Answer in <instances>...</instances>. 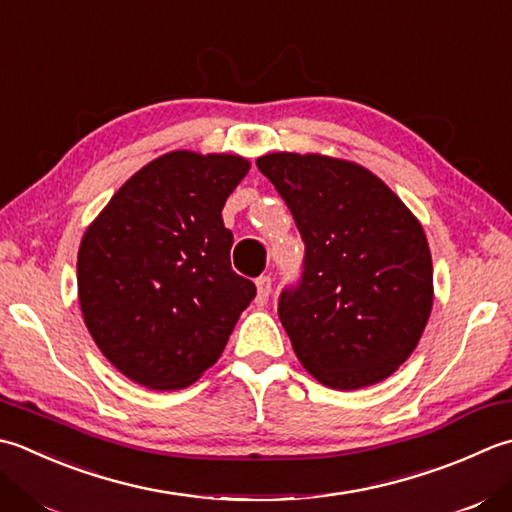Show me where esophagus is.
Instances as JSON below:
<instances>
[{
    "label": "esophagus",
    "instance_id": "34e87169",
    "mask_svg": "<svg viewBox=\"0 0 512 512\" xmlns=\"http://www.w3.org/2000/svg\"><path fill=\"white\" fill-rule=\"evenodd\" d=\"M257 297H255V302L259 304V306H264L266 302H268V297H270V290H273V284H270V277H266V275H262V277H257Z\"/></svg>",
    "mask_w": 512,
    "mask_h": 512
}]
</instances>
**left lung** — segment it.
Returning <instances> with one entry per match:
<instances>
[{"mask_svg":"<svg viewBox=\"0 0 512 512\" xmlns=\"http://www.w3.org/2000/svg\"><path fill=\"white\" fill-rule=\"evenodd\" d=\"M257 168L286 202L304 242L302 275L277 313L317 382L355 390L393 375L433 306L422 226L370 170L319 155L273 153Z\"/></svg>","mask_w":512,"mask_h":512,"instance_id":"1","label":"left lung"}]
</instances>
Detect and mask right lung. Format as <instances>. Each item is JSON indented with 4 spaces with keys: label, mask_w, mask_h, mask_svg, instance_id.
Masks as SVG:
<instances>
[{
    "label": "right lung",
    "mask_w": 512,
    "mask_h": 512,
    "mask_svg": "<svg viewBox=\"0 0 512 512\" xmlns=\"http://www.w3.org/2000/svg\"><path fill=\"white\" fill-rule=\"evenodd\" d=\"M250 164L235 155H162L99 213L77 255L88 333L119 373L184 388L213 366L257 293L230 266L226 197Z\"/></svg>",
    "instance_id": "right-lung-1"
}]
</instances>
